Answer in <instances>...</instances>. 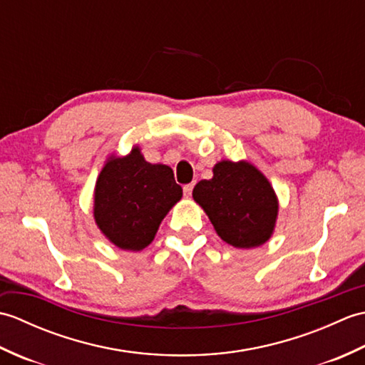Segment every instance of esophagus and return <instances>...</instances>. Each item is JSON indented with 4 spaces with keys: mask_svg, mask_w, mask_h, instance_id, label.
Returning a JSON list of instances; mask_svg holds the SVG:
<instances>
[{
    "mask_svg": "<svg viewBox=\"0 0 365 365\" xmlns=\"http://www.w3.org/2000/svg\"><path fill=\"white\" fill-rule=\"evenodd\" d=\"M192 188H195V182H191V183H187V185H185V187H183V192H185V196H191Z\"/></svg>",
    "mask_w": 365,
    "mask_h": 365,
    "instance_id": "obj_1",
    "label": "esophagus"
}]
</instances>
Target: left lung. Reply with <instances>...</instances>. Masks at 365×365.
<instances>
[{
  "label": "left lung",
  "mask_w": 365,
  "mask_h": 365,
  "mask_svg": "<svg viewBox=\"0 0 365 365\" xmlns=\"http://www.w3.org/2000/svg\"><path fill=\"white\" fill-rule=\"evenodd\" d=\"M192 197L218 235L232 246H260L273 234L277 199L265 175L250 163H218L213 178L200 180Z\"/></svg>",
  "instance_id": "obj_1"
}]
</instances>
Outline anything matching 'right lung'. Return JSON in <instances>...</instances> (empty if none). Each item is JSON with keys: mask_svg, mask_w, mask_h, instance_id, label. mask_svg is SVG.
Returning a JSON list of instances; mask_svg holds the SVG:
<instances>
[{"mask_svg": "<svg viewBox=\"0 0 365 365\" xmlns=\"http://www.w3.org/2000/svg\"><path fill=\"white\" fill-rule=\"evenodd\" d=\"M182 195L173 169L150 165L135 147L127 157L108 160L100 173L94 218L100 230L120 250L141 251Z\"/></svg>", "mask_w": 365, "mask_h": 365, "instance_id": "1", "label": "right lung"}]
</instances>
